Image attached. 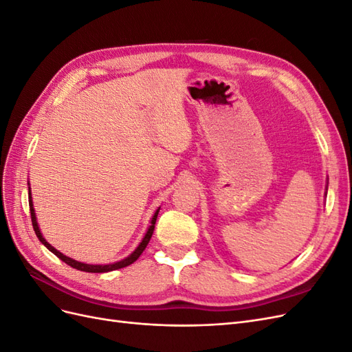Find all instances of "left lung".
Returning <instances> with one entry per match:
<instances>
[{
	"label": "left lung",
	"mask_w": 352,
	"mask_h": 352,
	"mask_svg": "<svg viewBox=\"0 0 352 352\" xmlns=\"http://www.w3.org/2000/svg\"><path fill=\"white\" fill-rule=\"evenodd\" d=\"M326 194H327V186H326Z\"/></svg>",
	"instance_id": "1"
}]
</instances>
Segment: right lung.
Returning a JSON list of instances; mask_svg holds the SVG:
<instances>
[{
  "instance_id": "add662e5",
  "label": "right lung",
  "mask_w": 352,
  "mask_h": 352,
  "mask_svg": "<svg viewBox=\"0 0 352 352\" xmlns=\"http://www.w3.org/2000/svg\"><path fill=\"white\" fill-rule=\"evenodd\" d=\"M28 185H29V184H28ZM29 208H30L32 226H34V230H35V233H36L38 239H39L42 243H44L45 247H47L52 254L57 255V257H58L61 261H65L66 264H69L70 267L82 270V272H88V273H107V272H113V270H117V269H123V267H126V265H129V264L135 263L138 258H140V255L144 252V250L146 248L148 242H150V239H151V236H153L154 226H155V220H157L158 211H160V207H158V208L155 210V212H154V216H153V219H151L150 226H148V229H146V232H145V235H144L142 241H141L140 245H138V247L135 248V251H132V254H129L126 258H123V260H120V261H116V263H111V264H104V265H102V264H87V263H80V261L73 260V258L67 257V255L61 254L58 250H56L54 247H52V245H50V243L45 241V238L42 236V233H41L39 226H38V221H36V214H35L34 202H32L30 185H29Z\"/></svg>"
}]
</instances>
